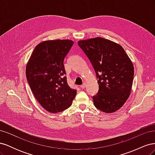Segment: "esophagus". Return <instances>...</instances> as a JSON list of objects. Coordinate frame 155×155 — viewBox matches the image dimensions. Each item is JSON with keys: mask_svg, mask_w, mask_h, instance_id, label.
<instances>
[{"mask_svg": "<svg viewBox=\"0 0 155 155\" xmlns=\"http://www.w3.org/2000/svg\"><path fill=\"white\" fill-rule=\"evenodd\" d=\"M86 86H87V85H86V83H84L83 85L81 86V88H85V87H86Z\"/></svg>", "mask_w": 155, "mask_h": 155, "instance_id": "34e87169", "label": "esophagus"}]
</instances>
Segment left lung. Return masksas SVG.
<instances>
[{
	"label": "left lung",
	"instance_id": "left-lung-1",
	"mask_svg": "<svg viewBox=\"0 0 155 155\" xmlns=\"http://www.w3.org/2000/svg\"><path fill=\"white\" fill-rule=\"evenodd\" d=\"M96 72L99 85L94 106L105 113L119 110L130 96L134 78L133 62L122 46L102 37L78 41Z\"/></svg>",
	"mask_w": 155,
	"mask_h": 155
}]
</instances>
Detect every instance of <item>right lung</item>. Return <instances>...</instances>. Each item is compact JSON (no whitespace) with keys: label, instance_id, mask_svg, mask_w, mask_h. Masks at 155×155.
I'll use <instances>...</instances> for the list:
<instances>
[{"label":"right lung","instance_id":"right-lung-1","mask_svg":"<svg viewBox=\"0 0 155 155\" xmlns=\"http://www.w3.org/2000/svg\"><path fill=\"white\" fill-rule=\"evenodd\" d=\"M74 44L69 39L37 45L26 64V76L35 99L45 110L58 113L71 106L77 91L67 81L63 61Z\"/></svg>","mask_w":155,"mask_h":155}]
</instances>
